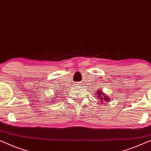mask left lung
Listing matches in <instances>:
<instances>
[{
  "label": "left lung",
  "mask_w": 151,
  "mask_h": 151,
  "mask_svg": "<svg viewBox=\"0 0 151 151\" xmlns=\"http://www.w3.org/2000/svg\"><path fill=\"white\" fill-rule=\"evenodd\" d=\"M95 95H97V97L99 99V101L101 103V104H103V102L110 101V98H109L108 96L105 95V93L102 91L101 88H98V90L96 91Z\"/></svg>",
  "instance_id": "left-lung-1"
}]
</instances>
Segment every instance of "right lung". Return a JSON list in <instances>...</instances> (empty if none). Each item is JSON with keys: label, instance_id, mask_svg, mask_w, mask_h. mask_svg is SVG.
Wrapping results in <instances>:
<instances>
[{"label": "right lung", "instance_id": "right-lung-1", "mask_svg": "<svg viewBox=\"0 0 151 151\" xmlns=\"http://www.w3.org/2000/svg\"><path fill=\"white\" fill-rule=\"evenodd\" d=\"M54 98H56V97H54Z\"/></svg>", "mask_w": 151, "mask_h": 151}]
</instances>
